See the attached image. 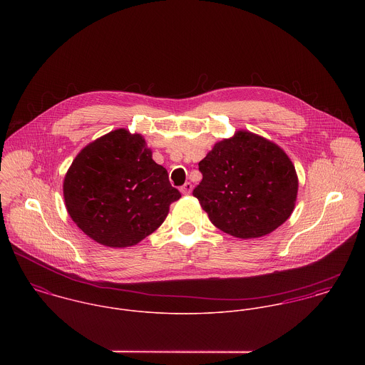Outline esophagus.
Returning <instances> with one entry per match:
<instances>
[{"mask_svg": "<svg viewBox=\"0 0 365 365\" xmlns=\"http://www.w3.org/2000/svg\"><path fill=\"white\" fill-rule=\"evenodd\" d=\"M180 191H181L182 195H190V194L192 192V184H191V182H185V184L180 188Z\"/></svg>", "mask_w": 365, "mask_h": 365, "instance_id": "34e87169", "label": "esophagus"}]
</instances>
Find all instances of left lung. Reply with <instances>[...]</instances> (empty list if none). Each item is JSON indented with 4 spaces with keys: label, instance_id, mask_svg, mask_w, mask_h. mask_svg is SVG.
I'll return each instance as SVG.
<instances>
[{
    "label": "left lung",
    "instance_id": "8db88e82",
    "mask_svg": "<svg viewBox=\"0 0 365 365\" xmlns=\"http://www.w3.org/2000/svg\"><path fill=\"white\" fill-rule=\"evenodd\" d=\"M202 181L192 195L222 232L257 239L274 232L292 213L298 175L288 155L274 142L237 130L200 161Z\"/></svg>",
    "mask_w": 365,
    "mask_h": 365
}]
</instances>
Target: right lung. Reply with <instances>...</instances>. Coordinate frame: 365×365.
Masks as SVG:
<instances>
[{"mask_svg": "<svg viewBox=\"0 0 365 365\" xmlns=\"http://www.w3.org/2000/svg\"><path fill=\"white\" fill-rule=\"evenodd\" d=\"M66 209L97 243L130 247L152 235L181 198L139 133L120 128L88 143L63 181Z\"/></svg>", "mask_w": 365, "mask_h": 365, "instance_id": "add662e5", "label": "right lung"}]
</instances>
